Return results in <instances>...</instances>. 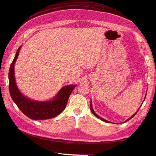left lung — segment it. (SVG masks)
Segmentation results:
<instances>
[{
	"label": "left lung",
	"mask_w": 156,
	"mask_h": 156,
	"mask_svg": "<svg viewBox=\"0 0 156 156\" xmlns=\"http://www.w3.org/2000/svg\"><path fill=\"white\" fill-rule=\"evenodd\" d=\"M145 99H144V100H145ZM139 109H140V108H139ZM139 109H138V111H137V112H138V110H139ZM90 109H91V111H92V113H93V114H94V115H95V116H96V117H97V118H99V119H101V120H102V121H105V122H109V121H107V120H105V119H103V118H101V117H100V116H98V115H97V114H96V113H95V112H94V109H93V108H92V101H91V102H90ZM137 112H136V113H135V114H133V116H132V117H131V118H129V119H127V120H126V121H129V119H132V118H133V116H135V114H136V113H137Z\"/></svg>",
	"instance_id": "8db88e82"
}]
</instances>
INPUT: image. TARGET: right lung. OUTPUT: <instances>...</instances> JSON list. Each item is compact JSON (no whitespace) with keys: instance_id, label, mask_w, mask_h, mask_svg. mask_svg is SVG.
Returning a JSON list of instances; mask_svg holds the SVG:
<instances>
[{"instance_id":"add662e5","label":"right lung","mask_w":156,"mask_h":156,"mask_svg":"<svg viewBox=\"0 0 156 156\" xmlns=\"http://www.w3.org/2000/svg\"><path fill=\"white\" fill-rule=\"evenodd\" d=\"M20 47L16 52L9 71V88L12 99L17 105L20 111L30 119L42 120L51 119L57 116L66 108L69 97L76 85L62 87L60 91L49 101H35L23 95L16 85L14 67L19 55Z\"/></svg>"}]
</instances>
